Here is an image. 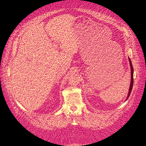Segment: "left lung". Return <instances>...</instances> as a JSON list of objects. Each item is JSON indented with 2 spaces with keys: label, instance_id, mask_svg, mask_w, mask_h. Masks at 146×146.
I'll use <instances>...</instances> for the list:
<instances>
[{
  "label": "left lung",
  "instance_id": "left-lung-1",
  "mask_svg": "<svg viewBox=\"0 0 146 146\" xmlns=\"http://www.w3.org/2000/svg\"><path fill=\"white\" fill-rule=\"evenodd\" d=\"M129 62H130V68H131V83L130 85V88H129V93L127 95V98L126 99V100H127L128 99L130 95L131 92L132 91V86H133V68L132 67V62L130 60V58L129 57Z\"/></svg>",
  "mask_w": 146,
  "mask_h": 146
}]
</instances>
